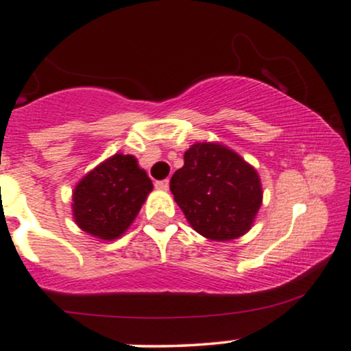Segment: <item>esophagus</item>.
I'll list each match as a JSON object with an SVG mask.
<instances>
[{"label":"esophagus","instance_id":"1","mask_svg":"<svg viewBox=\"0 0 351 351\" xmlns=\"http://www.w3.org/2000/svg\"><path fill=\"white\" fill-rule=\"evenodd\" d=\"M168 186H170V181H168V180L155 181V188H156V189H163V191H167Z\"/></svg>","mask_w":351,"mask_h":351}]
</instances>
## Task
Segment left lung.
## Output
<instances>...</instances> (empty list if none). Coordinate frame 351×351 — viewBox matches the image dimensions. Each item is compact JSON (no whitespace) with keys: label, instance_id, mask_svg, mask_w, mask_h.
<instances>
[{"label":"left lung","instance_id":"obj_1","mask_svg":"<svg viewBox=\"0 0 351 351\" xmlns=\"http://www.w3.org/2000/svg\"><path fill=\"white\" fill-rule=\"evenodd\" d=\"M170 189L191 228L211 241L244 236L263 204L254 167L211 142L195 143L184 152V165L171 176Z\"/></svg>","mask_w":351,"mask_h":351}]
</instances>
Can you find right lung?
Instances as JSON below:
<instances>
[{
    "label": "right lung",
    "instance_id": "right-lung-1",
    "mask_svg": "<svg viewBox=\"0 0 351 351\" xmlns=\"http://www.w3.org/2000/svg\"><path fill=\"white\" fill-rule=\"evenodd\" d=\"M153 189L132 155L115 153L79 181L72 193L75 224L90 236L114 241L130 228Z\"/></svg>",
    "mask_w": 351,
    "mask_h": 351
}]
</instances>
